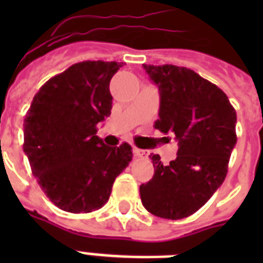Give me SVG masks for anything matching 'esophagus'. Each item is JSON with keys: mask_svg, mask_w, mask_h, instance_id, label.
Here are the masks:
<instances>
[{"mask_svg": "<svg viewBox=\"0 0 263 263\" xmlns=\"http://www.w3.org/2000/svg\"><path fill=\"white\" fill-rule=\"evenodd\" d=\"M134 153H135V156L138 157V158H146V157H147V152H146V150H142V148H135Z\"/></svg>", "mask_w": 263, "mask_h": 263, "instance_id": "1", "label": "esophagus"}]
</instances>
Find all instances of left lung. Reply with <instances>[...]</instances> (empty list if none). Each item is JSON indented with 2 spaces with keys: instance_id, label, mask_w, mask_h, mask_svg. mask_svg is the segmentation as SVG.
Here are the masks:
<instances>
[{
  "instance_id": "8db88e82",
  "label": "left lung",
  "mask_w": 263,
  "mask_h": 263,
  "mask_svg": "<svg viewBox=\"0 0 263 263\" xmlns=\"http://www.w3.org/2000/svg\"><path fill=\"white\" fill-rule=\"evenodd\" d=\"M143 68L160 90V119L154 124L179 142L168 165L152 154L154 176L139 188L147 212L161 218L191 216L224 183L236 144V110L224 91L196 72L176 65Z\"/></svg>"
}]
</instances>
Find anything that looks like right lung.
<instances>
[{
	"label": "right lung",
	"mask_w": 263,
	"mask_h": 263,
	"mask_svg": "<svg viewBox=\"0 0 263 263\" xmlns=\"http://www.w3.org/2000/svg\"><path fill=\"white\" fill-rule=\"evenodd\" d=\"M121 63L83 61L35 94L24 119L23 150L47 198L64 212L91 213L106 203L132 147H109L97 125L110 116L109 83Z\"/></svg>",
	"instance_id": "add662e5"
}]
</instances>
